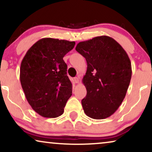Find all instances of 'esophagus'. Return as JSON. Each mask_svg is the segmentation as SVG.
I'll list each match as a JSON object with an SVG mask.
<instances>
[{
  "instance_id": "esophagus-1",
  "label": "esophagus",
  "mask_w": 152,
  "mask_h": 152,
  "mask_svg": "<svg viewBox=\"0 0 152 152\" xmlns=\"http://www.w3.org/2000/svg\"><path fill=\"white\" fill-rule=\"evenodd\" d=\"M74 82H75V83H77H77H79V82H80V79H79L78 77H76L74 78Z\"/></svg>"
}]
</instances>
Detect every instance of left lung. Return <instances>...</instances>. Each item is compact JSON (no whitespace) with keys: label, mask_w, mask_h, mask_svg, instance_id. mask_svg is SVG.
Here are the masks:
<instances>
[{"label":"left lung","mask_w":152,"mask_h":152,"mask_svg":"<svg viewBox=\"0 0 152 152\" xmlns=\"http://www.w3.org/2000/svg\"><path fill=\"white\" fill-rule=\"evenodd\" d=\"M75 50L87 63L82 79L87 91L82 100L84 113L93 119L109 118L119 108L129 86L132 70L129 56L108 36L82 41Z\"/></svg>","instance_id":"1"}]
</instances>
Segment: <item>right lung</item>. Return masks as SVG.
I'll return each mask as SVG.
<instances>
[{"label":"right lung","instance_id":"1","mask_svg":"<svg viewBox=\"0 0 152 152\" xmlns=\"http://www.w3.org/2000/svg\"><path fill=\"white\" fill-rule=\"evenodd\" d=\"M75 45V41L41 39L27 51L22 60V88L32 109L43 117L62 115L72 95V83L63 58Z\"/></svg>","mask_w":152,"mask_h":152}]
</instances>
